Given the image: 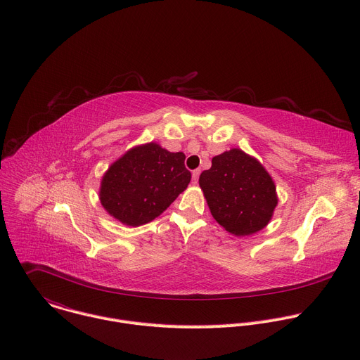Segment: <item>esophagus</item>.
Returning a JSON list of instances; mask_svg holds the SVG:
<instances>
[{"label":"esophagus","mask_w":360,"mask_h":360,"mask_svg":"<svg viewBox=\"0 0 360 360\" xmlns=\"http://www.w3.org/2000/svg\"><path fill=\"white\" fill-rule=\"evenodd\" d=\"M199 174H200V171H199V169H195V171L192 172V181H193V184H196V182H198V179H199Z\"/></svg>","instance_id":"1"}]
</instances>
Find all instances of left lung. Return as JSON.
Returning a JSON list of instances; mask_svg holds the SVG:
<instances>
[{"label": "left lung", "instance_id": "obj_1", "mask_svg": "<svg viewBox=\"0 0 360 360\" xmlns=\"http://www.w3.org/2000/svg\"><path fill=\"white\" fill-rule=\"evenodd\" d=\"M199 186L214 219L235 236L262 231L278 205L276 185L265 167L239 148L212 158Z\"/></svg>", "mask_w": 360, "mask_h": 360}]
</instances>
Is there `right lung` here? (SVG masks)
<instances>
[{"label": "right lung", "instance_id": "right-lung-1", "mask_svg": "<svg viewBox=\"0 0 360 360\" xmlns=\"http://www.w3.org/2000/svg\"><path fill=\"white\" fill-rule=\"evenodd\" d=\"M185 153L169 152L157 142L128 149L101 179L104 210L127 226L158 218L191 182Z\"/></svg>", "mask_w": 360, "mask_h": 360}]
</instances>
